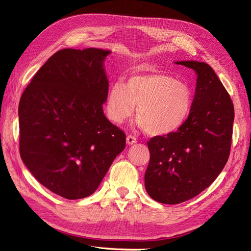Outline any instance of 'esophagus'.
Instances as JSON below:
<instances>
[{
  "mask_svg": "<svg viewBox=\"0 0 251 251\" xmlns=\"http://www.w3.org/2000/svg\"><path fill=\"white\" fill-rule=\"evenodd\" d=\"M126 141H127L128 145H132V144H134V143H137V138H134L133 135L130 134V135H127Z\"/></svg>",
  "mask_w": 251,
  "mask_h": 251,
  "instance_id": "1",
  "label": "esophagus"
}]
</instances>
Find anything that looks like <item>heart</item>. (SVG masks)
I'll return each instance as SVG.
<instances>
[{
  "mask_svg": "<svg viewBox=\"0 0 251 251\" xmlns=\"http://www.w3.org/2000/svg\"><path fill=\"white\" fill-rule=\"evenodd\" d=\"M193 102L191 88L184 81L163 73L134 74L124 83H113L107 92L106 116L121 124L137 106L135 124L150 135H168L188 119Z\"/></svg>",
  "mask_w": 251,
  "mask_h": 251,
  "instance_id": "1",
  "label": "heart"
}]
</instances>
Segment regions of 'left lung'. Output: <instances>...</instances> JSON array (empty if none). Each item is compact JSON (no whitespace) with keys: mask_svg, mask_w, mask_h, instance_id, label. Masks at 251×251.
<instances>
[{"mask_svg":"<svg viewBox=\"0 0 251 251\" xmlns=\"http://www.w3.org/2000/svg\"><path fill=\"white\" fill-rule=\"evenodd\" d=\"M196 71L197 87L188 119L176 132L147 142L150 160L145 188L163 204L197 197L216 180L230 154L233 104L214 70L204 62H176Z\"/></svg>","mask_w":251,"mask_h":251,"instance_id":"8db88e82","label":"left lung"}]
</instances>
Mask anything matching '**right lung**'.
Instances as JSON below:
<instances>
[{"mask_svg":"<svg viewBox=\"0 0 251 251\" xmlns=\"http://www.w3.org/2000/svg\"><path fill=\"white\" fill-rule=\"evenodd\" d=\"M109 50L66 48L50 56L19 104L20 154L47 189L68 200L94 193L125 148L107 120L104 60Z\"/></svg>","mask_w":251,"mask_h":251,"instance_id":"obj_1","label":"right lung"}]
</instances>
